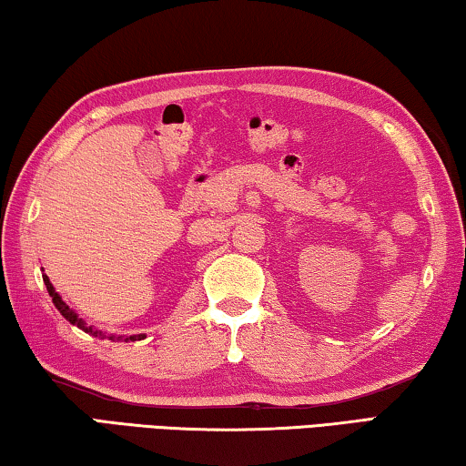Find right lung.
Returning a JSON list of instances; mask_svg holds the SVG:
<instances>
[{
	"label": "right lung",
	"mask_w": 466,
	"mask_h": 466,
	"mask_svg": "<svg viewBox=\"0 0 466 466\" xmlns=\"http://www.w3.org/2000/svg\"><path fill=\"white\" fill-rule=\"evenodd\" d=\"M43 280H45V285H47V291H49V295H51L53 303H56V308L59 309V314L64 316V318L67 319V322H70V324H76V326H78V328H82L84 332H90V334H95V337H96V334H101V332L93 330V326H86V324H84V322H82V318L76 316L74 311H72L70 308H67V305H66L64 301H61V297L56 293V289H53V285L49 283L47 274H43ZM109 339H113V337H109ZM140 339H144L142 334H138V337H129V339H126V340H140Z\"/></svg>",
	"instance_id": "obj_1"
}]
</instances>
